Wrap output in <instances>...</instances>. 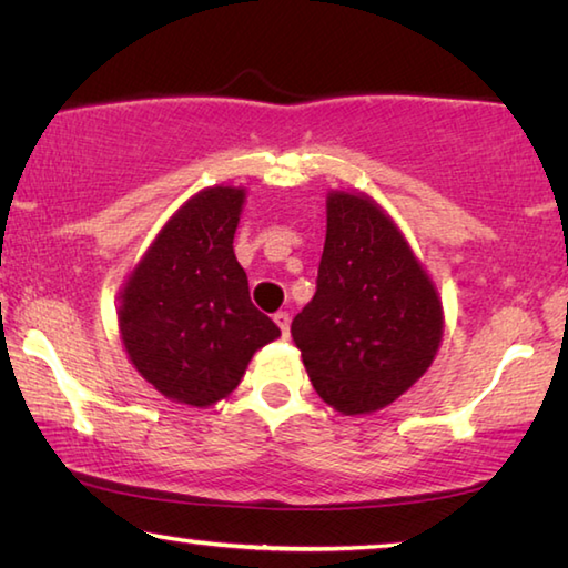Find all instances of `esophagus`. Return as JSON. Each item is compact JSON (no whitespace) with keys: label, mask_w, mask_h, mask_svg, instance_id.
<instances>
[{"label":"esophagus","mask_w":568,"mask_h":568,"mask_svg":"<svg viewBox=\"0 0 568 568\" xmlns=\"http://www.w3.org/2000/svg\"><path fill=\"white\" fill-rule=\"evenodd\" d=\"M273 321L277 323V328H281L283 338H287V333H291V313H287V311H277V313L273 315Z\"/></svg>","instance_id":"obj_1"}]
</instances>
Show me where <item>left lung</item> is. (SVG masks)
Listing matches in <instances>:
<instances>
[{
    "label": "left lung",
    "mask_w": 568,
    "mask_h": 568,
    "mask_svg": "<svg viewBox=\"0 0 568 568\" xmlns=\"http://www.w3.org/2000/svg\"><path fill=\"white\" fill-rule=\"evenodd\" d=\"M318 396L345 416L386 408L434 363L444 311L393 220L331 192L315 295L291 325Z\"/></svg>",
    "instance_id": "1"
}]
</instances>
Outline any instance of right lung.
Returning a JSON list of instances; mask_svg holds the SVG:
<instances>
[{
	"instance_id": "obj_1",
	"label": "right lung",
	"mask_w": 568,
	"mask_h": 568,
	"mask_svg": "<svg viewBox=\"0 0 568 568\" xmlns=\"http://www.w3.org/2000/svg\"><path fill=\"white\" fill-rule=\"evenodd\" d=\"M245 190L207 187L187 200L122 291V343L140 376L185 406L237 388L250 358L281 328L250 301L233 253Z\"/></svg>"
}]
</instances>
